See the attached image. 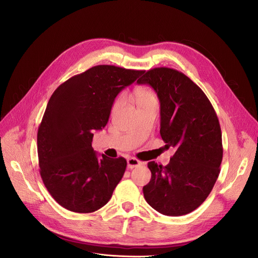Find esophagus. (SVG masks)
Segmentation results:
<instances>
[{
  "label": "esophagus",
  "mask_w": 258,
  "mask_h": 258,
  "mask_svg": "<svg viewBox=\"0 0 258 258\" xmlns=\"http://www.w3.org/2000/svg\"><path fill=\"white\" fill-rule=\"evenodd\" d=\"M127 164H128V168L132 169L134 167H137V166L142 165V162L138 160V159H136V158L131 157V158H129V159L127 160Z\"/></svg>",
  "instance_id": "obj_1"
}]
</instances>
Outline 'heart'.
<instances>
[{
	"label": "heart",
	"mask_w": 258,
	"mask_h": 258,
	"mask_svg": "<svg viewBox=\"0 0 258 258\" xmlns=\"http://www.w3.org/2000/svg\"><path fill=\"white\" fill-rule=\"evenodd\" d=\"M121 100H122V97H118L115 99L111 107V112H114L117 109L118 105L121 103ZM135 100L138 106H140L147 102L157 101V99H156L155 93L151 89H140L135 92Z\"/></svg>",
	"instance_id": "1"
}]
</instances>
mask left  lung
<instances>
[{
    "label": "left lung",
    "instance_id": "8db88e82",
    "mask_svg": "<svg viewBox=\"0 0 258 258\" xmlns=\"http://www.w3.org/2000/svg\"><path fill=\"white\" fill-rule=\"evenodd\" d=\"M137 84H148L157 93L161 137L168 148H175L166 166L148 163L152 177L143 188L144 196L163 215L189 214L207 200L220 172L223 148L219 120L203 90L175 69H151Z\"/></svg>",
    "mask_w": 258,
    "mask_h": 258
}]
</instances>
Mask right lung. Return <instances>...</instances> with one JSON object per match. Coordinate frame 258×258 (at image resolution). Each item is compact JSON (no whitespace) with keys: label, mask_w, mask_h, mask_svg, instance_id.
Listing matches in <instances>:
<instances>
[{"label":"right lung","mask_w":258,"mask_h":258,"mask_svg":"<svg viewBox=\"0 0 258 258\" xmlns=\"http://www.w3.org/2000/svg\"><path fill=\"white\" fill-rule=\"evenodd\" d=\"M143 70L98 65L72 76L53 92L37 133L39 167L53 200L75 213L105 206L126 170L125 158L92 148L94 131L105 127L114 98Z\"/></svg>","instance_id":"1"}]
</instances>
